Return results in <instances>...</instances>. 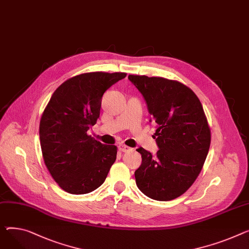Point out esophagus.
Returning <instances> with one entry per match:
<instances>
[{
  "mask_svg": "<svg viewBox=\"0 0 249 249\" xmlns=\"http://www.w3.org/2000/svg\"><path fill=\"white\" fill-rule=\"evenodd\" d=\"M118 149H119V150H120L121 152H128V151L132 150L131 147H128V146L124 145V144H120V145L118 146Z\"/></svg>",
  "mask_w": 249,
  "mask_h": 249,
  "instance_id": "obj_1",
  "label": "esophagus"
}]
</instances>
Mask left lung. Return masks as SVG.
Segmentation results:
<instances>
[{
  "mask_svg": "<svg viewBox=\"0 0 249 249\" xmlns=\"http://www.w3.org/2000/svg\"><path fill=\"white\" fill-rule=\"evenodd\" d=\"M142 94L155 132V155L139 147L138 188L149 198L169 201L183 194L199 175L210 146V129L199 99L180 82L129 75Z\"/></svg>",
  "mask_w": 249,
  "mask_h": 249,
  "instance_id": "8db88e82",
  "label": "left lung"
}]
</instances>
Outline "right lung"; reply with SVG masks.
<instances>
[{
  "label": "right lung",
  "mask_w": 249,
  "mask_h": 249,
  "mask_svg": "<svg viewBox=\"0 0 249 249\" xmlns=\"http://www.w3.org/2000/svg\"><path fill=\"white\" fill-rule=\"evenodd\" d=\"M125 73L93 72L65 81L53 93L40 121L46 166L58 185L71 194H86L103 184L117 147L88 135L100 116L103 94Z\"/></svg>",
  "instance_id": "right-lung-1"
}]
</instances>
